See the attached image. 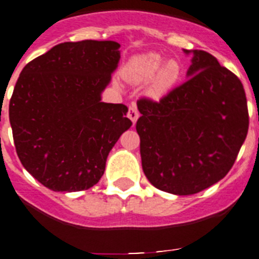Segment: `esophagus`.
<instances>
[{
    "instance_id": "34e87169",
    "label": "esophagus",
    "mask_w": 259,
    "mask_h": 259,
    "mask_svg": "<svg viewBox=\"0 0 259 259\" xmlns=\"http://www.w3.org/2000/svg\"><path fill=\"white\" fill-rule=\"evenodd\" d=\"M127 117H129L130 120H132L133 123H136L137 120H138L139 117V112L138 109H137V107L134 104L130 105L129 107V112H127Z\"/></svg>"
}]
</instances>
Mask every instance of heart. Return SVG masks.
<instances>
[{
	"label": "heart",
	"mask_w": 259,
	"mask_h": 259,
	"mask_svg": "<svg viewBox=\"0 0 259 259\" xmlns=\"http://www.w3.org/2000/svg\"><path fill=\"white\" fill-rule=\"evenodd\" d=\"M165 57L155 52L133 57L123 69V76L132 83H142L151 79L148 94L152 98H161L179 80L181 67L176 60H169L164 64Z\"/></svg>",
	"instance_id": "heart-1"
}]
</instances>
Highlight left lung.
I'll list each match as a JSON object with an SVG mask.
<instances>
[{"label":"left lung","mask_w":259,"mask_h":259,"mask_svg":"<svg viewBox=\"0 0 259 259\" xmlns=\"http://www.w3.org/2000/svg\"><path fill=\"white\" fill-rule=\"evenodd\" d=\"M193 53L188 79L159 102H137V132L146 177L155 188L190 195L232 168L249 127L241 80L204 51Z\"/></svg>","instance_id":"left-lung-1"}]
</instances>
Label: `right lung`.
<instances>
[{
  "instance_id": "1",
  "label": "right lung",
  "mask_w": 259,
  "mask_h": 259,
  "mask_svg": "<svg viewBox=\"0 0 259 259\" xmlns=\"http://www.w3.org/2000/svg\"><path fill=\"white\" fill-rule=\"evenodd\" d=\"M111 40L61 42L26 65L9 104L23 167L53 192L99 183L120 136L132 126L127 107L102 102L120 61Z\"/></svg>"
}]
</instances>
